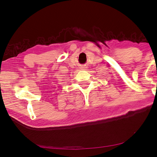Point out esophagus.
Wrapping results in <instances>:
<instances>
[{
	"instance_id": "1",
	"label": "esophagus",
	"mask_w": 157,
	"mask_h": 157,
	"mask_svg": "<svg viewBox=\"0 0 157 157\" xmlns=\"http://www.w3.org/2000/svg\"><path fill=\"white\" fill-rule=\"evenodd\" d=\"M80 68H82V69H86V68H87V66H86V65H82L81 67H80Z\"/></svg>"
}]
</instances>
